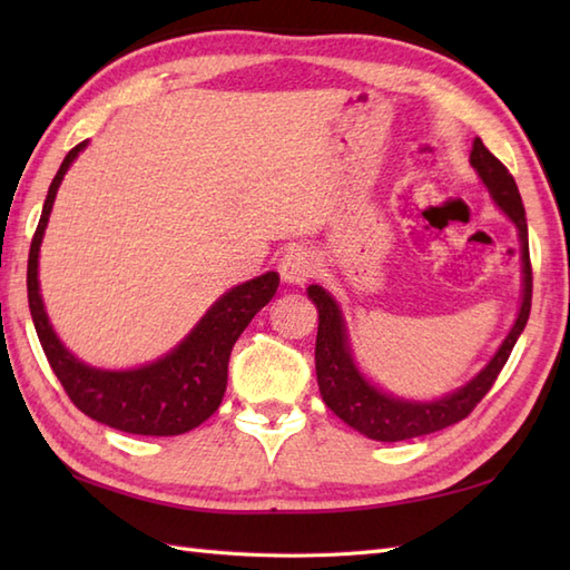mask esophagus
Instances as JSON below:
<instances>
[{
    "instance_id": "34e87169",
    "label": "esophagus",
    "mask_w": 570,
    "mask_h": 570,
    "mask_svg": "<svg viewBox=\"0 0 570 570\" xmlns=\"http://www.w3.org/2000/svg\"><path fill=\"white\" fill-rule=\"evenodd\" d=\"M278 274L288 284H304L306 278L316 274V257L306 247L286 249L282 262H278Z\"/></svg>"
}]
</instances>
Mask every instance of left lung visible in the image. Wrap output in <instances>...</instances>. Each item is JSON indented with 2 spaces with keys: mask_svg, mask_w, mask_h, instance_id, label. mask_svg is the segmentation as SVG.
<instances>
[{
  "mask_svg": "<svg viewBox=\"0 0 570 570\" xmlns=\"http://www.w3.org/2000/svg\"><path fill=\"white\" fill-rule=\"evenodd\" d=\"M470 164L480 174L482 184L492 193L494 203L512 217L519 227V239H522V262H524V298L522 308L510 335L504 337L498 355L490 360V365L482 370L475 380L465 384L463 390L441 399V402L419 404V402H399V399L386 396L374 390L370 382L355 370L353 357L347 353L345 343V325L337 311L335 301L323 292L321 286H308V296L318 306V337H316V374L323 402L328 404L335 416H341L347 426L365 433L367 439L396 443L406 439H419L441 429L453 426L472 414L482 396H485L494 380L500 377L504 362L510 360L517 337L522 335L531 311V259H529V235H527V217L519 188L512 174L498 156L485 149L480 139L472 141Z\"/></svg>",
  "mask_w": 570,
  "mask_h": 570,
  "instance_id": "8db88e82",
  "label": "left lung"
}]
</instances>
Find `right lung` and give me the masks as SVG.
<instances>
[{
    "label": "right lung",
    "mask_w": 570,
    "mask_h": 570,
    "mask_svg": "<svg viewBox=\"0 0 570 570\" xmlns=\"http://www.w3.org/2000/svg\"><path fill=\"white\" fill-rule=\"evenodd\" d=\"M85 141L72 147L51 180L41 210V220L29 249L27 292L36 335L46 353L48 365L63 386L68 399L85 416L105 423V426L137 433V435H178L200 426L210 419L223 402L227 386V362L233 345L249 321L269 304L276 294L278 274L266 272L247 284L235 286L180 343L174 353L141 370L105 372L82 365L58 343L39 296V247L53 208L56 190L63 180L68 166L82 151Z\"/></svg>",
    "instance_id": "add662e5"
}]
</instances>
